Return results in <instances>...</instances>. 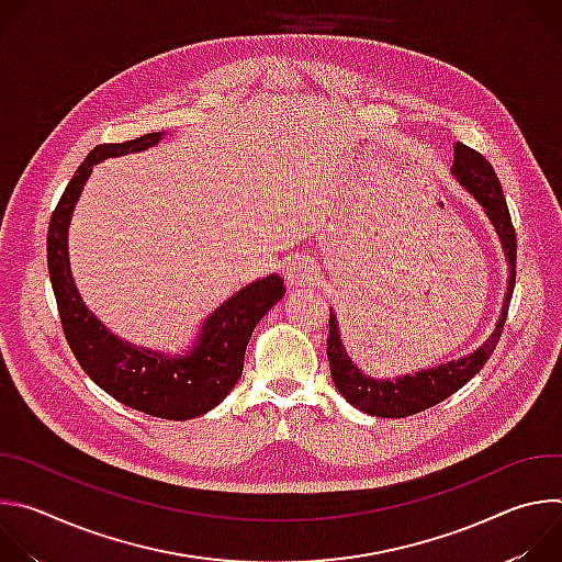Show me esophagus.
Masks as SVG:
<instances>
[{
    "instance_id": "esophagus-1",
    "label": "esophagus",
    "mask_w": 562,
    "mask_h": 562,
    "mask_svg": "<svg viewBox=\"0 0 562 562\" xmlns=\"http://www.w3.org/2000/svg\"><path fill=\"white\" fill-rule=\"evenodd\" d=\"M284 273H286L289 284H295V286H297V284L311 282V267H308V260H304V258L291 260V262L286 265Z\"/></svg>"
}]
</instances>
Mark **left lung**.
<instances>
[{"label":"left lung","instance_id":"1","mask_svg":"<svg viewBox=\"0 0 562 562\" xmlns=\"http://www.w3.org/2000/svg\"><path fill=\"white\" fill-rule=\"evenodd\" d=\"M453 176L460 180V184L485 206L490 220L494 222L501 243L505 247L512 273H509V286L503 304V313L498 317V325L492 334V338L473 351L471 356L462 360H453L447 364H440L436 369L418 371L416 375H405L395 380H373L367 378L347 356L336 315L331 311L329 317V336H327V356L331 367V378L336 389L349 400V403L378 418H407L414 414H420L449 395H453L458 389H462L480 369L485 367L490 356L494 353L496 345L501 342L505 319L509 313V302L514 295L516 284V228L512 224V215L507 209V200L503 195V187L498 182V176L487 159L477 150L464 146L462 142H456L453 146Z\"/></svg>","mask_w":562,"mask_h":562}]
</instances>
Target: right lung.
Returning <instances> with one entry per match:
<instances>
[{
    "instance_id": "add662e5",
    "label": "right lung",
    "mask_w": 562,
    "mask_h": 562,
    "mask_svg": "<svg viewBox=\"0 0 562 562\" xmlns=\"http://www.w3.org/2000/svg\"><path fill=\"white\" fill-rule=\"evenodd\" d=\"M162 133L95 146L66 184L48 224L46 262L57 300L66 342L89 378L117 403L167 420H189L217 407L243 375L245 351L256 325L284 295L280 276L258 280L228 297L202 327L198 347L187 358H167L131 347L106 331L79 297L68 267V222L72 206L91 176L93 165L106 157L144 150Z\"/></svg>"
}]
</instances>
